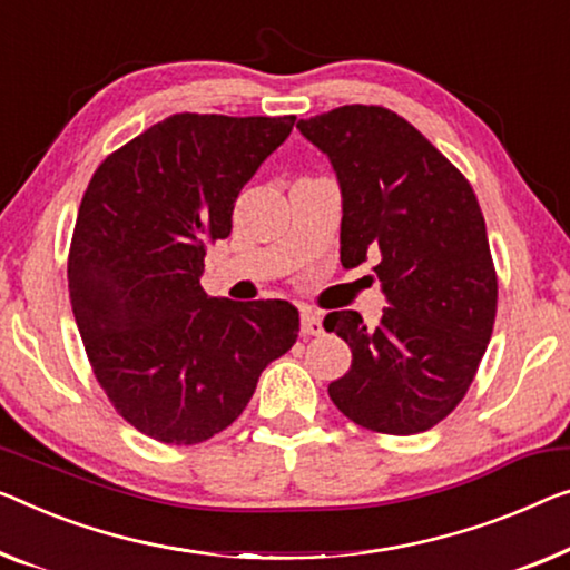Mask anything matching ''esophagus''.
<instances>
[{"mask_svg": "<svg viewBox=\"0 0 570 570\" xmlns=\"http://www.w3.org/2000/svg\"><path fill=\"white\" fill-rule=\"evenodd\" d=\"M320 333H322L320 312L304 309L302 312V335H320Z\"/></svg>", "mask_w": 570, "mask_h": 570, "instance_id": "34e87169", "label": "esophagus"}]
</instances>
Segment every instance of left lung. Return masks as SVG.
Listing matches in <instances>:
<instances>
[{"mask_svg": "<svg viewBox=\"0 0 570 570\" xmlns=\"http://www.w3.org/2000/svg\"><path fill=\"white\" fill-rule=\"evenodd\" d=\"M296 127L337 176L340 261L353 268L379 256L373 271L389 304L376 327L353 309L322 322L353 353L330 399L373 432L435 428L469 392L494 330L497 271L479 199L392 109L345 105Z\"/></svg>", "mask_w": 570, "mask_h": 570, "instance_id": "8db88e82", "label": "left lung"}]
</instances>
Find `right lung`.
<instances>
[{"mask_svg":"<svg viewBox=\"0 0 570 570\" xmlns=\"http://www.w3.org/2000/svg\"><path fill=\"white\" fill-rule=\"evenodd\" d=\"M294 115H174L105 158L76 217L68 292L99 386L158 443L197 445L248 406L263 368L296 343L284 299H212L207 243L288 138Z\"/></svg>","mask_w":570,"mask_h":570,"instance_id":"add662e5","label":"right lung"}]
</instances>
